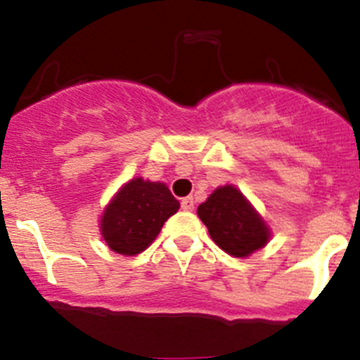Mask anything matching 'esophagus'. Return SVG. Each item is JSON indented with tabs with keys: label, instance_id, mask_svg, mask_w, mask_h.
<instances>
[{
	"label": "esophagus",
	"instance_id": "34e87169",
	"mask_svg": "<svg viewBox=\"0 0 360 360\" xmlns=\"http://www.w3.org/2000/svg\"><path fill=\"white\" fill-rule=\"evenodd\" d=\"M182 209L187 210V212L194 210V200H193V198H184V200H182Z\"/></svg>",
	"mask_w": 360,
	"mask_h": 360
}]
</instances>
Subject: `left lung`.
Listing matches in <instances>:
<instances>
[{
	"instance_id": "8db88e82",
	"label": "left lung",
	"mask_w": 360,
	"mask_h": 360,
	"mask_svg": "<svg viewBox=\"0 0 360 360\" xmlns=\"http://www.w3.org/2000/svg\"><path fill=\"white\" fill-rule=\"evenodd\" d=\"M198 217L223 252L245 259L268 245L271 230L236 186H221L198 207Z\"/></svg>"
}]
</instances>
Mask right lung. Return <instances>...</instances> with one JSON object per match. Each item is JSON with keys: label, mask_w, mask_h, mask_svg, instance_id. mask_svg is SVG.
Wrapping results in <instances>:
<instances>
[{"label": "right lung", "mask_w": 360, "mask_h": 360, "mask_svg": "<svg viewBox=\"0 0 360 360\" xmlns=\"http://www.w3.org/2000/svg\"><path fill=\"white\" fill-rule=\"evenodd\" d=\"M180 203L166 184L135 176L112 196L100 217V232L112 252L137 255L157 239Z\"/></svg>", "instance_id": "obj_1"}]
</instances>
